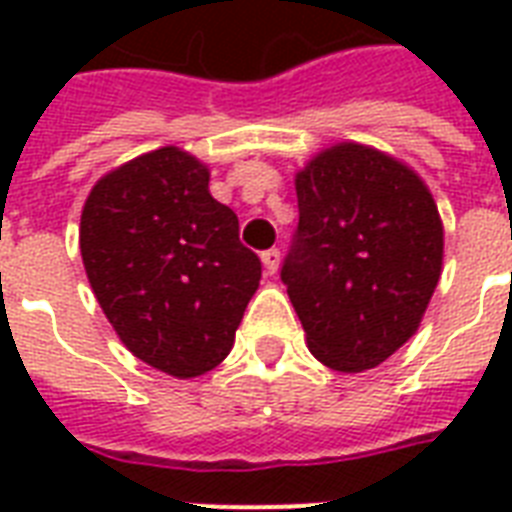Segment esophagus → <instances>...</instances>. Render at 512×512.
I'll list each match as a JSON object with an SVG mask.
<instances>
[{"label": "esophagus", "instance_id": "1", "mask_svg": "<svg viewBox=\"0 0 512 512\" xmlns=\"http://www.w3.org/2000/svg\"><path fill=\"white\" fill-rule=\"evenodd\" d=\"M263 265H265V273H268V276H273V273L279 271V265H281V252H279V249H265V252H263Z\"/></svg>", "mask_w": 512, "mask_h": 512}]
</instances>
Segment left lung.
<instances>
[{"label": "left lung", "mask_w": 512, "mask_h": 512, "mask_svg": "<svg viewBox=\"0 0 512 512\" xmlns=\"http://www.w3.org/2000/svg\"><path fill=\"white\" fill-rule=\"evenodd\" d=\"M300 223L281 281L308 348L335 372H364L420 329L444 265L433 193L396 156L324 148L295 175Z\"/></svg>", "instance_id": "1"}]
</instances>
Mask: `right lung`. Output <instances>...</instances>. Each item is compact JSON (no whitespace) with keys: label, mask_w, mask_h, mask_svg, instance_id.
Wrapping results in <instances>:
<instances>
[{"label":"right lung","mask_w":512,"mask_h":512,"mask_svg":"<svg viewBox=\"0 0 512 512\" xmlns=\"http://www.w3.org/2000/svg\"><path fill=\"white\" fill-rule=\"evenodd\" d=\"M90 287L132 356L177 380L215 369L260 287L239 217L209 193V167L177 146L92 185L79 223Z\"/></svg>","instance_id":"add662e5"}]
</instances>
